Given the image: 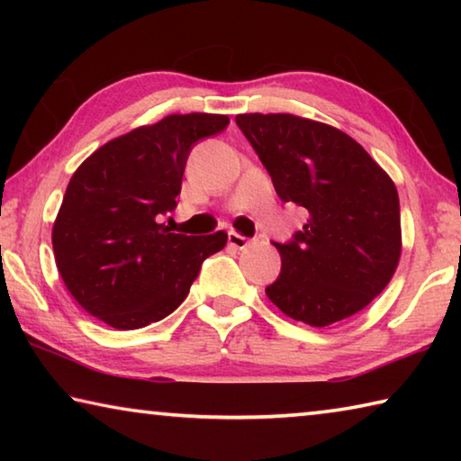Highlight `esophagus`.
<instances>
[{
	"label": "esophagus",
	"mask_w": 461,
	"mask_h": 461,
	"mask_svg": "<svg viewBox=\"0 0 461 461\" xmlns=\"http://www.w3.org/2000/svg\"><path fill=\"white\" fill-rule=\"evenodd\" d=\"M228 241H230V246L238 248V249H244L249 244V240L241 236V233H238V231H228Z\"/></svg>",
	"instance_id": "1"
}]
</instances>
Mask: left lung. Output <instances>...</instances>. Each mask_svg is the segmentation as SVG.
I'll use <instances>...</instances> for the list:
<instances>
[{
	"mask_svg": "<svg viewBox=\"0 0 461 461\" xmlns=\"http://www.w3.org/2000/svg\"><path fill=\"white\" fill-rule=\"evenodd\" d=\"M275 191L309 215L278 244V278L268 299L313 327L352 317L376 299L401 258V205L394 183L372 156L327 123L291 113L236 115Z\"/></svg>",
	"mask_w": 461,
	"mask_h": 461,
	"instance_id": "1",
	"label": "left lung"
}]
</instances>
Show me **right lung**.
I'll return each mask as SVG.
<instances>
[{"label":"right lung","instance_id":"right-lung-1","mask_svg":"<svg viewBox=\"0 0 461 461\" xmlns=\"http://www.w3.org/2000/svg\"><path fill=\"white\" fill-rule=\"evenodd\" d=\"M228 123L215 113L168 115L104 144L75 170L52 248L87 313L128 331L160 321L186 299L228 233L185 236L160 221L175 212L193 146Z\"/></svg>","mask_w":461,"mask_h":461}]
</instances>
